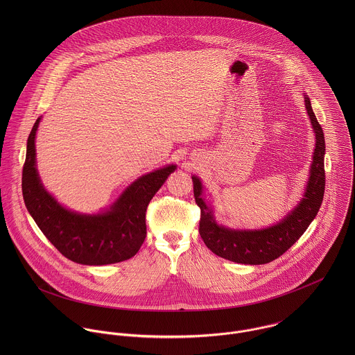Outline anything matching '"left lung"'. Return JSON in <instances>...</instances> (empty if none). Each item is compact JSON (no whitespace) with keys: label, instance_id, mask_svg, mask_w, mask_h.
Wrapping results in <instances>:
<instances>
[{"label":"left lung","instance_id":"left-lung-1","mask_svg":"<svg viewBox=\"0 0 355 355\" xmlns=\"http://www.w3.org/2000/svg\"><path fill=\"white\" fill-rule=\"evenodd\" d=\"M304 105L315 134V148L310 166V176L304 198L277 224L263 230H231L218 225L213 209L202 198V183L193 176L196 202L201 209L200 235L209 250L221 258L248 265L268 263L286 253L307 230L317 216L325 190L324 155L325 141L309 97L304 96Z\"/></svg>","mask_w":355,"mask_h":355}]
</instances>
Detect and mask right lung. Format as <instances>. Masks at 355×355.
<instances>
[{
    "mask_svg": "<svg viewBox=\"0 0 355 355\" xmlns=\"http://www.w3.org/2000/svg\"><path fill=\"white\" fill-rule=\"evenodd\" d=\"M37 119L23 165L21 190L27 210L51 245L68 259L82 265H107L125 261L141 249L146 238V209L176 165L155 169L137 179L109 210L80 214L65 209L41 183L37 171Z\"/></svg>",
    "mask_w": 355,
    "mask_h": 355,
    "instance_id": "1",
    "label": "right lung"
}]
</instances>
